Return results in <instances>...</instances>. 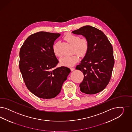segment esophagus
Returning <instances> with one entry per match:
<instances>
[{
    "instance_id": "1",
    "label": "esophagus",
    "mask_w": 132,
    "mask_h": 132,
    "mask_svg": "<svg viewBox=\"0 0 132 132\" xmlns=\"http://www.w3.org/2000/svg\"><path fill=\"white\" fill-rule=\"evenodd\" d=\"M70 69H71V71H73L75 70V68H70Z\"/></svg>"
}]
</instances>
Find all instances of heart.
Listing matches in <instances>:
<instances>
[{"mask_svg": "<svg viewBox=\"0 0 132 132\" xmlns=\"http://www.w3.org/2000/svg\"><path fill=\"white\" fill-rule=\"evenodd\" d=\"M65 39L74 46V52L80 56H84L87 51L88 48V41L85 38H81L75 35L69 34L64 37ZM54 54L57 56H61V53L59 48V43H56L53 47ZM79 60V56L74 54L70 56H64L60 60V63L62 65L67 67H72L76 64Z\"/></svg>", "mask_w": 132, "mask_h": 132, "instance_id": "heart-1", "label": "heart"}]
</instances>
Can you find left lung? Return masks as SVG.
I'll return each instance as SVG.
<instances>
[{
    "mask_svg": "<svg viewBox=\"0 0 132 132\" xmlns=\"http://www.w3.org/2000/svg\"><path fill=\"white\" fill-rule=\"evenodd\" d=\"M72 32L84 36L89 45L85 57L76 68L84 75L80 90L87 94L99 93L110 80L114 65L112 46L102 31L91 26L82 27Z\"/></svg>",
    "mask_w": 132,
    "mask_h": 132,
    "instance_id": "8db88e82",
    "label": "left lung"
}]
</instances>
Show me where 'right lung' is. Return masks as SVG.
<instances>
[{
    "label": "right lung",
    "instance_id": "right-lung-1",
    "mask_svg": "<svg viewBox=\"0 0 132 132\" xmlns=\"http://www.w3.org/2000/svg\"><path fill=\"white\" fill-rule=\"evenodd\" d=\"M61 34L40 31L31 34L19 53V69L28 89L39 98H55L70 72L69 68H55L59 63L53 52L54 41Z\"/></svg>",
    "mask_w": 132,
    "mask_h": 132
}]
</instances>
